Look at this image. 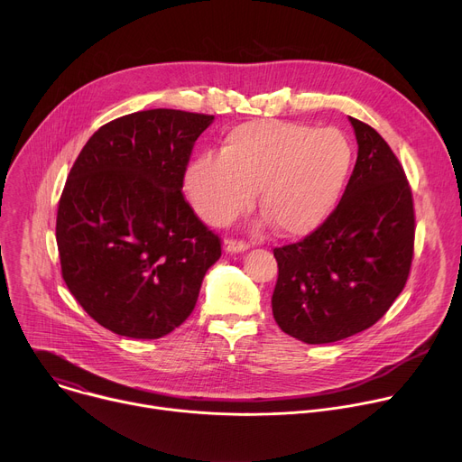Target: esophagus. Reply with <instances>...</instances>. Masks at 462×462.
I'll return each mask as SVG.
<instances>
[{
    "instance_id": "esophagus-1",
    "label": "esophagus",
    "mask_w": 462,
    "mask_h": 462,
    "mask_svg": "<svg viewBox=\"0 0 462 462\" xmlns=\"http://www.w3.org/2000/svg\"><path fill=\"white\" fill-rule=\"evenodd\" d=\"M250 245L246 241H239V239H226L225 241V250L230 252V254H236V252H245L248 250Z\"/></svg>"
}]
</instances>
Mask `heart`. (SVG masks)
Listing matches in <instances>:
<instances>
[{
	"label": "heart",
	"instance_id": "1",
	"mask_svg": "<svg viewBox=\"0 0 462 462\" xmlns=\"http://www.w3.org/2000/svg\"><path fill=\"white\" fill-rule=\"evenodd\" d=\"M353 166L340 129L248 120L226 131L217 155L195 157L184 173L189 201L210 225H226L254 201L278 234L307 236L335 210Z\"/></svg>",
	"mask_w": 462,
	"mask_h": 462
}]
</instances>
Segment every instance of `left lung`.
<instances>
[{
  "mask_svg": "<svg viewBox=\"0 0 462 462\" xmlns=\"http://www.w3.org/2000/svg\"><path fill=\"white\" fill-rule=\"evenodd\" d=\"M349 122L358 157L338 207L301 241L274 248L273 314L305 344L338 342L374 325L406 287L413 261L404 168L371 125Z\"/></svg>",
  "mask_w": 462,
  "mask_h": 462,
  "instance_id": "8db88e82",
  "label": "left lung"
}]
</instances>
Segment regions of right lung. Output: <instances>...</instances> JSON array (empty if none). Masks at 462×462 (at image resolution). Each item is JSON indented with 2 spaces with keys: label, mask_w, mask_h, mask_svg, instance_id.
I'll use <instances>...</instances> for the list:
<instances>
[{
  "label": "right lung",
  "mask_w": 462,
  "mask_h": 462,
  "mask_svg": "<svg viewBox=\"0 0 462 462\" xmlns=\"http://www.w3.org/2000/svg\"><path fill=\"white\" fill-rule=\"evenodd\" d=\"M214 115L137 111L104 124L60 197L61 278L115 335L155 340L193 310L221 239L182 195L195 141Z\"/></svg>",
  "instance_id": "add662e5"
}]
</instances>
